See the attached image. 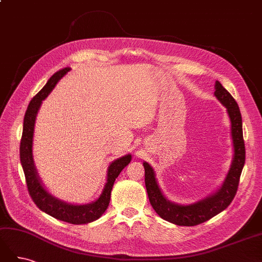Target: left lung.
<instances>
[{
    "label": "left lung",
    "mask_w": 262,
    "mask_h": 262,
    "mask_svg": "<svg viewBox=\"0 0 262 262\" xmlns=\"http://www.w3.org/2000/svg\"><path fill=\"white\" fill-rule=\"evenodd\" d=\"M215 97L227 109V114L231 120V133L234 147V157L223 185L210 196L192 204L182 205L167 200L163 194L157 184L155 171L152 166L144 162L145 169V187L150 202L155 212L162 219L179 226H194L215 216L216 214L224 211L231 202L238 188L241 173L245 164V143L243 138V121L238 105L222 84L216 81Z\"/></svg>",
    "instance_id": "1"
}]
</instances>
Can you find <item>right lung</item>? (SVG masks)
Returning <instances> with one entry per match:
<instances>
[{
	"label": "right lung",
	"mask_w": 262,
	"mask_h": 262,
	"mask_svg": "<svg viewBox=\"0 0 262 262\" xmlns=\"http://www.w3.org/2000/svg\"><path fill=\"white\" fill-rule=\"evenodd\" d=\"M70 70V68H64L58 71L57 73H54L42 87V90L30 100L25 118H24L19 155L21 167L24 173H25L28 192L37 207L54 219L78 225L91 223V222L96 221L104 214L110 202V194H112L115 180L121 170L130 163L132 156L130 154L124 155L109 165L107 171V182L100 196L96 201L87 204H71L58 199V198L53 196L47 191L41 184L40 178L38 176L33 160V138L36 117L42 100L46 99V97L54 89V86Z\"/></svg>",
	"instance_id": "1"
}]
</instances>
